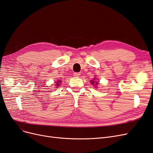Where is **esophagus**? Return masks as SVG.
<instances>
[{"mask_svg":"<svg viewBox=\"0 0 153 153\" xmlns=\"http://www.w3.org/2000/svg\"><path fill=\"white\" fill-rule=\"evenodd\" d=\"M73 75L75 76H79L80 75V74L79 73H76L75 72V73H73Z\"/></svg>","mask_w":153,"mask_h":153,"instance_id":"1","label":"esophagus"}]
</instances>
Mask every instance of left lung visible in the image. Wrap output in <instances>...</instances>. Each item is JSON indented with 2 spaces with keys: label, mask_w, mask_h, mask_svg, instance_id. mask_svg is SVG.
<instances>
[{
  "label": "left lung",
  "mask_w": 153,
  "mask_h": 153,
  "mask_svg": "<svg viewBox=\"0 0 153 153\" xmlns=\"http://www.w3.org/2000/svg\"><path fill=\"white\" fill-rule=\"evenodd\" d=\"M91 82V84H92V85H94V81L93 80H92ZM95 84H97V82H96Z\"/></svg>",
  "instance_id": "1"
}]
</instances>
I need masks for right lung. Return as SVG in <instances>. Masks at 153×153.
<instances>
[{
  "label": "right lung",
  "mask_w": 153,
  "mask_h": 153,
  "mask_svg": "<svg viewBox=\"0 0 153 153\" xmlns=\"http://www.w3.org/2000/svg\"><path fill=\"white\" fill-rule=\"evenodd\" d=\"M60 82H61V81H57V82H56V83H59ZM59 84H56V85H57V86H59Z\"/></svg>",
  "instance_id": "1"
}]
</instances>
